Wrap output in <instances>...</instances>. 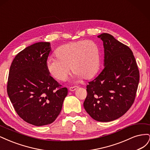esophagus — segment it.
<instances>
[{
  "label": "esophagus",
  "instance_id": "obj_1",
  "mask_svg": "<svg viewBox=\"0 0 150 150\" xmlns=\"http://www.w3.org/2000/svg\"><path fill=\"white\" fill-rule=\"evenodd\" d=\"M78 88H79L78 86H74V87H71V88H69V91H76Z\"/></svg>",
  "mask_w": 150,
  "mask_h": 150
}]
</instances>
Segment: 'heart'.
Segmentation results:
<instances>
[{
  "label": "heart",
  "mask_w": 150,
  "mask_h": 150,
  "mask_svg": "<svg viewBox=\"0 0 150 150\" xmlns=\"http://www.w3.org/2000/svg\"><path fill=\"white\" fill-rule=\"evenodd\" d=\"M56 56L48 58L46 65L49 73L58 81L66 79L70 67L78 81L93 78L100 67V51L91 40H81L65 44L56 50Z\"/></svg>",
  "instance_id": "b5f03b06"
}]
</instances>
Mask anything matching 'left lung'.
<instances>
[{
  "mask_svg": "<svg viewBox=\"0 0 150 150\" xmlns=\"http://www.w3.org/2000/svg\"><path fill=\"white\" fill-rule=\"evenodd\" d=\"M103 42L104 69L86 86L84 108L93 119L109 122L119 118L134 103L139 72L133 52L112 35L98 36Z\"/></svg>",
  "mask_w": 150,
  "mask_h": 150,
  "instance_id": "8db88e82",
  "label": "left lung"
}]
</instances>
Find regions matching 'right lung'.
Returning a JSON list of instances; mask_svg holds the SVG:
<instances>
[{"label": "right lung", "mask_w": 150, "mask_h": 150, "mask_svg": "<svg viewBox=\"0 0 150 150\" xmlns=\"http://www.w3.org/2000/svg\"><path fill=\"white\" fill-rule=\"evenodd\" d=\"M51 44L35 43L18 53L12 62L7 94L21 118L34 126L49 125L62 110L67 89L62 88L46 68Z\"/></svg>", "instance_id": "right-lung-1"}]
</instances>
